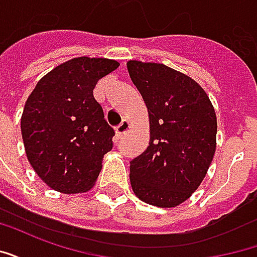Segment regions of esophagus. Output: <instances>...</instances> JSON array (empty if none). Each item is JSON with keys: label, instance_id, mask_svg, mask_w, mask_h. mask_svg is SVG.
Wrapping results in <instances>:
<instances>
[{"label": "esophagus", "instance_id": "1", "mask_svg": "<svg viewBox=\"0 0 257 257\" xmlns=\"http://www.w3.org/2000/svg\"><path fill=\"white\" fill-rule=\"evenodd\" d=\"M129 128H131V125H129V122H128V121H126V119H123L122 122L119 123L117 128H115V135H117L118 139H121L123 135L128 132Z\"/></svg>", "mask_w": 257, "mask_h": 257}]
</instances>
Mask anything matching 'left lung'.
Here are the masks:
<instances>
[{
	"mask_svg": "<svg viewBox=\"0 0 257 257\" xmlns=\"http://www.w3.org/2000/svg\"><path fill=\"white\" fill-rule=\"evenodd\" d=\"M126 67L150 118L149 147L131 161V186L147 204L172 208L198 189L212 162L215 110L194 79L165 64L129 60Z\"/></svg>",
	"mask_w": 257,
	"mask_h": 257,
	"instance_id": "left-lung-1",
	"label": "left lung"
}]
</instances>
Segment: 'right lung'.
<instances>
[{
	"mask_svg": "<svg viewBox=\"0 0 257 257\" xmlns=\"http://www.w3.org/2000/svg\"><path fill=\"white\" fill-rule=\"evenodd\" d=\"M118 66L110 59H71L42 77L29 96L22 138L31 167L51 189L84 193L99 176L115 132L93 88Z\"/></svg>",
	"mask_w": 257,
	"mask_h": 257,
	"instance_id": "right-lung-1",
	"label": "right lung"
}]
</instances>
